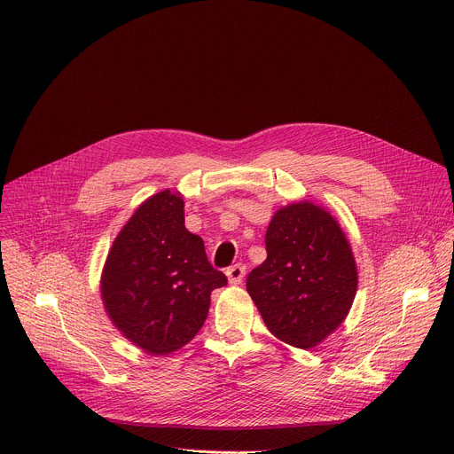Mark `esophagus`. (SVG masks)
<instances>
[{"label":"esophagus","mask_w":454,"mask_h":454,"mask_svg":"<svg viewBox=\"0 0 454 454\" xmlns=\"http://www.w3.org/2000/svg\"><path fill=\"white\" fill-rule=\"evenodd\" d=\"M244 275H246V268L242 264H235L231 268H228L226 271V277H228V282L231 286H239L242 280H244Z\"/></svg>","instance_id":"obj_1"}]
</instances>
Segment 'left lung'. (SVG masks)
<instances>
[{
  "label": "left lung",
  "mask_w": 454,
  "mask_h": 454,
  "mask_svg": "<svg viewBox=\"0 0 454 454\" xmlns=\"http://www.w3.org/2000/svg\"><path fill=\"white\" fill-rule=\"evenodd\" d=\"M266 251L246 289L275 338L310 350L340 329L352 309L357 293L352 246L327 208L305 200L275 212Z\"/></svg>",
  "instance_id": "obj_1"
}]
</instances>
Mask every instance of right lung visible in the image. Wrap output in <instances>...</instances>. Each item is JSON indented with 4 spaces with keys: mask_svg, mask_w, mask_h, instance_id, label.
Wrapping results in <instances>:
<instances>
[{
    "mask_svg": "<svg viewBox=\"0 0 454 454\" xmlns=\"http://www.w3.org/2000/svg\"><path fill=\"white\" fill-rule=\"evenodd\" d=\"M179 190L145 200L113 240L100 275L104 310L114 329L149 356L193 340L210 296L226 277L208 262L200 235L184 228Z\"/></svg>",
    "mask_w": 454,
    "mask_h": 454,
    "instance_id": "right-lung-1",
    "label": "right lung"
}]
</instances>
